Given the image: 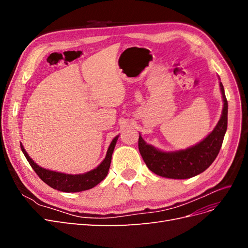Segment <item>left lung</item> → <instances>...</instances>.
I'll return each instance as SVG.
<instances>
[{
	"instance_id": "8db88e82",
	"label": "left lung",
	"mask_w": 248,
	"mask_h": 248,
	"mask_svg": "<svg viewBox=\"0 0 248 248\" xmlns=\"http://www.w3.org/2000/svg\"><path fill=\"white\" fill-rule=\"evenodd\" d=\"M223 99L222 115L214 130L200 144L178 152H162L139 138V150L145 163L154 174L170 179H188L206 170L221 148L228 127V100L220 82Z\"/></svg>"
}]
</instances>
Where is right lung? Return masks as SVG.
Here are the masks:
<instances>
[{
	"label": "right lung",
	"mask_w": 248,
	"mask_h": 248,
	"mask_svg": "<svg viewBox=\"0 0 248 248\" xmlns=\"http://www.w3.org/2000/svg\"><path fill=\"white\" fill-rule=\"evenodd\" d=\"M118 137H116L108 147L106 158L99 164L98 167L93 170H90L82 175H66L63 172L52 171L46 169H42L30 158V156L26 152V150L20 145L21 151L25 154L30 166L35 170L38 177L44 183H46L51 188L57 189L63 192H78L82 190L91 189L94 186L100 183L102 180L108 176V172L110 167L111 155L114 152Z\"/></svg>",
	"instance_id": "right-lung-1"
}]
</instances>
